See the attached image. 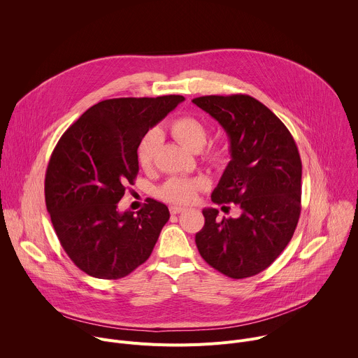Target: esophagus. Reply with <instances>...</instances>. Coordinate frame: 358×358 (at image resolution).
<instances>
[{
  "label": "esophagus",
  "instance_id": "esophagus-1",
  "mask_svg": "<svg viewBox=\"0 0 358 358\" xmlns=\"http://www.w3.org/2000/svg\"><path fill=\"white\" fill-rule=\"evenodd\" d=\"M185 211H187V208H184V207H177V206L170 207L171 214H181V213H185Z\"/></svg>",
  "mask_w": 358,
  "mask_h": 358
}]
</instances>
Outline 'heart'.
I'll list each match as a JSON object with an SVG mask.
<instances>
[{
    "label": "heart",
    "instance_id": "obj_1",
    "mask_svg": "<svg viewBox=\"0 0 358 358\" xmlns=\"http://www.w3.org/2000/svg\"><path fill=\"white\" fill-rule=\"evenodd\" d=\"M173 136L187 148L198 151L206 144L208 137V127L199 117L184 115L174 119L170 124ZM160 141V133L152 129L144 134L137 145V162L143 169H148L155 159V152ZM227 148L222 145H211L207 151V159L214 166H222L227 162ZM208 187V180L198 178H171L160 189V196L170 202L189 203L195 201L196 194Z\"/></svg>",
    "mask_w": 358,
    "mask_h": 358
}]
</instances>
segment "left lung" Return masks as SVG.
<instances>
[{"label":"left lung","instance_id":"left-lung-1","mask_svg":"<svg viewBox=\"0 0 358 358\" xmlns=\"http://www.w3.org/2000/svg\"><path fill=\"white\" fill-rule=\"evenodd\" d=\"M192 103L210 113L229 137L228 163L213 202H234L241 217L218 220L206 208L196 232L199 255L232 279L258 275L271 266L290 242L301 198V160L280 119L248 94L201 96Z\"/></svg>","mask_w":358,"mask_h":358}]
</instances>
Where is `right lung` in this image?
<instances>
[{
	"instance_id": "add662e5",
	"label": "right lung",
	"mask_w": 358,
	"mask_h": 358,
	"mask_svg": "<svg viewBox=\"0 0 358 358\" xmlns=\"http://www.w3.org/2000/svg\"><path fill=\"white\" fill-rule=\"evenodd\" d=\"M184 96L119 97L89 108L59 138L45 176V202L71 261L97 279L144 264L170 218L148 198L134 215L117 203L138 173L137 145Z\"/></svg>"
}]
</instances>
